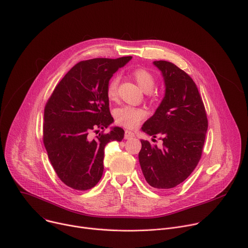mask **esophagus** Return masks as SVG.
I'll return each mask as SVG.
<instances>
[{
  "mask_svg": "<svg viewBox=\"0 0 248 248\" xmlns=\"http://www.w3.org/2000/svg\"><path fill=\"white\" fill-rule=\"evenodd\" d=\"M134 137V133L129 131V130H125L124 132V139H132Z\"/></svg>",
  "mask_w": 248,
  "mask_h": 248,
  "instance_id": "obj_1",
  "label": "esophagus"
}]
</instances>
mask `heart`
Here are the masks:
<instances>
[{"label": "heart", "instance_id": "obj_1", "mask_svg": "<svg viewBox=\"0 0 248 248\" xmlns=\"http://www.w3.org/2000/svg\"><path fill=\"white\" fill-rule=\"evenodd\" d=\"M131 77L145 93L151 94L155 86V77L146 68H135L131 72ZM118 87H119V78L113 77L107 84L106 93L109 100L114 101L118 98ZM147 117L145 110L141 108H134L130 106H124L118 109L115 113L116 123L126 128H135L140 122Z\"/></svg>", "mask_w": 248, "mask_h": 248}]
</instances>
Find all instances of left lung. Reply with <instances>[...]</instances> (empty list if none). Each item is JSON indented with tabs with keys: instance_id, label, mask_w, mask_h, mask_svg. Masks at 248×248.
Here are the masks:
<instances>
[{
	"instance_id": "1",
	"label": "left lung",
	"mask_w": 248,
	"mask_h": 248,
	"mask_svg": "<svg viewBox=\"0 0 248 248\" xmlns=\"http://www.w3.org/2000/svg\"><path fill=\"white\" fill-rule=\"evenodd\" d=\"M162 72L166 92L155 114L141 127L162 147L141 140L138 154L146 182L158 189L175 187L196 168L205 142L208 120L202 98L192 78L167 61L153 62ZM152 139L155 142V139Z\"/></svg>"
}]
</instances>
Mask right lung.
<instances>
[{"mask_svg": "<svg viewBox=\"0 0 248 248\" xmlns=\"http://www.w3.org/2000/svg\"><path fill=\"white\" fill-rule=\"evenodd\" d=\"M131 57L97 58L77 63L46 103L43 142L60 180L77 190L94 187L102 178L104 148L122 141L123 128L104 133L114 119L106 93L108 81ZM102 131L93 139L92 132Z\"/></svg>", "mask_w": 248, "mask_h": 248, "instance_id": "right-lung-1", "label": "right lung"}]
</instances>
